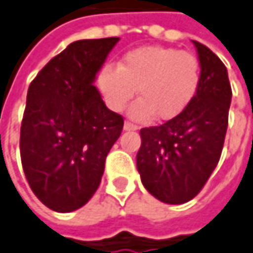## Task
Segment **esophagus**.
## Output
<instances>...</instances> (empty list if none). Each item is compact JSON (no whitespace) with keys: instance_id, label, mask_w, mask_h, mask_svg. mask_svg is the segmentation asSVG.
Masks as SVG:
<instances>
[{"instance_id":"obj_1","label":"esophagus","mask_w":253,"mask_h":253,"mask_svg":"<svg viewBox=\"0 0 253 253\" xmlns=\"http://www.w3.org/2000/svg\"><path fill=\"white\" fill-rule=\"evenodd\" d=\"M125 130H128V131H130V130H137V126H136L134 123L126 122V123H125Z\"/></svg>"}]
</instances>
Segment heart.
Listing matches in <instances>:
<instances>
[{"instance_id":"obj_1","label":"heart","mask_w":253,"mask_h":253,"mask_svg":"<svg viewBox=\"0 0 253 253\" xmlns=\"http://www.w3.org/2000/svg\"><path fill=\"white\" fill-rule=\"evenodd\" d=\"M201 77V63L193 54L148 45L128 51L117 66L107 64L99 72L98 84L113 111H122L137 89L140 99L131 105L130 116L167 122L192 104Z\"/></svg>"}]
</instances>
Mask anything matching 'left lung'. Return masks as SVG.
Segmentation results:
<instances>
[{
    "label": "left lung",
    "instance_id": "8db88e82",
    "mask_svg": "<svg viewBox=\"0 0 253 253\" xmlns=\"http://www.w3.org/2000/svg\"><path fill=\"white\" fill-rule=\"evenodd\" d=\"M201 63V86L192 104L161 126L140 130L136 157L145 189L166 204L193 199L217 167L228 125L231 87L223 61L193 41Z\"/></svg>",
    "mask_w": 253,
    "mask_h": 253
}]
</instances>
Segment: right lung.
<instances>
[{
  "mask_svg": "<svg viewBox=\"0 0 253 253\" xmlns=\"http://www.w3.org/2000/svg\"><path fill=\"white\" fill-rule=\"evenodd\" d=\"M119 38L82 39L55 55L29 86L20 128L27 183L49 210L70 212L96 192L125 120L93 86Z\"/></svg>",
  "mask_w": 253,
  "mask_h": 253,
  "instance_id": "1",
  "label": "right lung"
}]
</instances>
